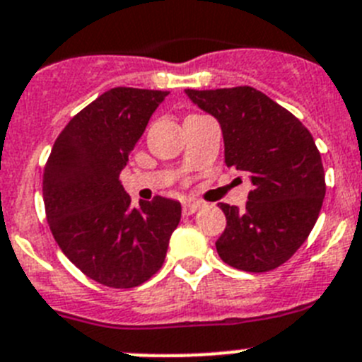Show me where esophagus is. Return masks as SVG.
I'll return each instance as SVG.
<instances>
[{"instance_id": "obj_1", "label": "esophagus", "mask_w": 362, "mask_h": 362, "mask_svg": "<svg viewBox=\"0 0 362 362\" xmlns=\"http://www.w3.org/2000/svg\"><path fill=\"white\" fill-rule=\"evenodd\" d=\"M198 209H202V204H198V202H185V204L182 205V213H184L185 216L194 214Z\"/></svg>"}]
</instances>
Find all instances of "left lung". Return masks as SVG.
<instances>
[{"label": "left lung", "instance_id": "obj_1", "mask_svg": "<svg viewBox=\"0 0 362 362\" xmlns=\"http://www.w3.org/2000/svg\"><path fill=\"white\" fill-rule=\"evenodd\" d=\"M218 120L227 168L249 173L245 209L218 204L227 227L216 250L227 265L267 272L283 265L314 229L325 198V171L310 132L256 88L185 90Z\"/></svg>", "mask_w": 362, "mask_h": 362}]
</instances>
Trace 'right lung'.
Segmentation results:
<instances>
[{
	"mask_svg": "<svg viewBox=\"0 0 362 362\" xmlns=\"http://www.w3.org/2000/svg\"><path fill=\"white\" fill-rule=\"evenodd\" d=\"M169 92L112 88L59 133L45 165L43 200L55 242L100 285L132 288L162 267L182 205L132 198L120 171Z\"/></svg>",
	"mask_w": 362,
	"mask_h": 362,
	"instance_id": "obj_1",
	"label": "right lung"
}]
</instances>
